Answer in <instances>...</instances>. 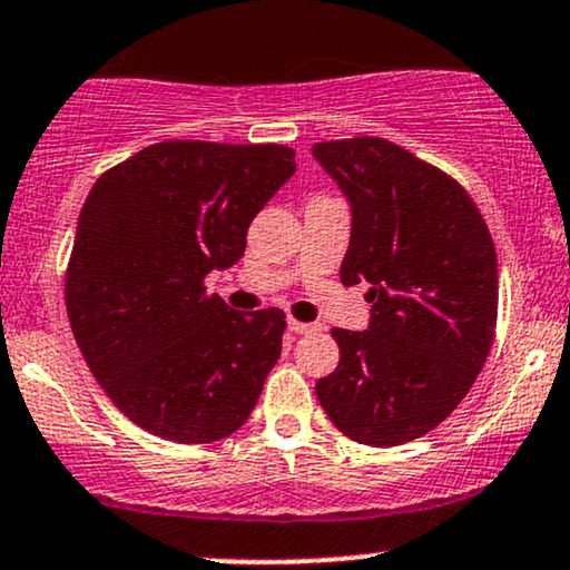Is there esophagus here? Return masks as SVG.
<instances>
[{
    "label": "esophagus",
    "mask_w": 570,
    "mask_h": 570,
    "mask_svg": "<svg viewBox=\"0 0 570 570\" xmlns=\"http://www.w3.org/2000/svg\"><path fill=\"white\" fill-rule=\"evenodd\" d=\"M286 326H289V330L294 332V335H307V332H316L318 330V324H307V322H294V318H289V322H286Z\"/></svg>",
    "instance_id": "obj_1"
}]
</instances>
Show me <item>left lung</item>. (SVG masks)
Listing matches in <instances>:
<instances>
[{"instance_id":"1","label":"left lung","mask_w":570,"mask_h":570,"mask_svg":"<svg viewBox=\"0 0 570 570\" xmlns=\"http://www.w3.org/2000/svg\"><path fill=\"white\" fill-rule=\"evenodd\" d=\"M351 208L340 265L367 281V330H332L340 364L316 383L330 421L358 444L394 448L440 426L485 364L499 263L485 219L440 168L375 136L313 144Z\"/></svg>"}]
</instances>
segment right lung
Segmentation results:
<instances>
[{
  "instance_id": "obj_1",
  "label": "right lung",
  "mask_w": 570,
  "mask_h": 570,
  "mask_svg": "<svg viewBox=\"0 0 570 570\" xmlns=\"http://www.w3.org/2000/svg\"><path fill=\"white\" fill-rule=\"evenodd\" d=\"M281 144L163 141L115 166L77 219L67 311L85 362L136 426L181 444L230 436L281 356L284 311L203 289L294 176Z\"/></svg>"
}]
</instances>
